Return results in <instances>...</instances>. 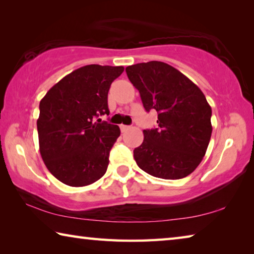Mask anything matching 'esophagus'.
I'll return each instance as SVG.
<instances>
[{
    "mask_svg": "<svg viewBox=\"0 0 254 254\" xmlns=\"http://www.w3.org/2000/svg\"><path fill=\"white\" fill-rule=\"evenodd\" d=\"M120 128H121L122 132H126L127 130H128V128H130V127L124 126V124H121V126H120Z\"/></svg>",
    "mask_w": 254,
    "mask_h": 254,
    "instance_id": "esophagus-1",
    "label": "esophagus"
}]
</instances>
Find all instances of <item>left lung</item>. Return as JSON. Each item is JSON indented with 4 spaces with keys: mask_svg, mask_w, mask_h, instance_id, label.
<instances>
[{
    "mask_svg": "<svg viewBox=\"0 0 254 254\" xmlns=\"http://www.w3.org/2000/svg\"><path fill=\"white\" fill-rule=\"evenodd\" d=\"M126 71L145 111L158 113V127L143 130V142L133 151L136 165L162 179L190 175L203 160L212 135V109L203 92L162 62L136 64Z\"/></svg>",
    "mask_w": 254,
    "mask_h": 254,
    "instance_id": "1",
    "label": "left lung"
}]
</instances>
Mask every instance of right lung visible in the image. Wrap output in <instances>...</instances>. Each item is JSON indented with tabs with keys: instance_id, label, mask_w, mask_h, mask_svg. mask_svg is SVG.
Returning a JSON list of instances; mask_svg holds the SVG:
<instances>
[{
	"instance_id": "right-lung-1",
	"label": "right lung",
	"mask_w": 254,
	"mask_h": 254,
	"mask_svg": "<svg viewBox=\"0 0 254 254\" xmlns=\"http://www.w3.org/2000/svg\"><path fill=\"white\" fill-rule=\"evenodd\" d=\"M122 66L87 65L64 77L40 101L37 121L42 160L59 182L71 187L95 183L106 173L120 127L102 122L107 94Z\"/></svg>"
}]
</instances>
